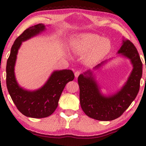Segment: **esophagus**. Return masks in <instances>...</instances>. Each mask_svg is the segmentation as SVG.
<instances>
[{
  "mask_svg": "<svg viewBox=\"0 0 146 146\" xmlns=\"http://www.w3.org/2000/svg\"><path fill=\"white\" fill-rule=\"evenodd\" d=\"M81 73V71H76V72L75 73V76L76 78H77L78 76L80 75V74Z\"/></svg>",
  "mask_w": 146,
  "mask_h": 146,
  "instance_id": "1",
  "label": "esophagus"
}]
</instances>
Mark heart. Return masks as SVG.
<instances>
[{"label":"heart","instance_id":"obj_1","mask_svg":"<svg viewBox=\"0 0 146 146\" xmlns=\"http://www.w3.org/2000/svg\"><path fill=\"white\" fill-rule=\"evenodd\" d=\"M73 53L84 55L83 60L88 66H94L110 53L111 42L108 38H101L97 34L86 33L75 35L70 42Z\"/></svg>","mask_w":146,"mask_h":146}]
</instances>
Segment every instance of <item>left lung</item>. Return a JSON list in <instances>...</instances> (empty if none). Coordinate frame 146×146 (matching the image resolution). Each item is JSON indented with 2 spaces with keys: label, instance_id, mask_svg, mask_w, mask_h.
Here are the masks:
<instances>
[{
  "label": "left lung",
  "instance_id": "left-lung-1",
  "mask_svg": "<svg viewBox=\"0 0 146 146\" xmlns=\"http://www.w3.org/2000/svg\"><path fill=\"white\" fill-rule=\"evenodd\" d=\"M117 53L129 59L133 70L126 82L117 93L104 95L91 70L80 74L78 77L81 108L86 115L95 120L110 121L120 117L139 91L142 63L137 48L131 42L123 38L122 45ZM106 62L107 60L98 64L94 70L102 67Z\"/></svg>",
  "mask_w": 146,
  "mask_h": 146
}]
</instances>
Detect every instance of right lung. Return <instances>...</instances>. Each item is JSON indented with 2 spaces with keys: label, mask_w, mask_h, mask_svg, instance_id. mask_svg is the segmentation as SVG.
<instances>
[{
  "label": "right lung",
  "mask_w": 146,
  "mask_h": 146,
  "mask_svg": "<svg viewBox=\"0 0 146 146\" xmlns=\"http://www.w3.org/2000/svg\"><path fill=\"white\" fill-rule=\"evenodd\" d=\"M46 26L38 24L29 27L15 40L6 65V86L13 102L19 111L28 117L41 118L50 116L57 108L59 98L66 84L75 75L70 70L54 71L43 86L36 90H25L19 85L15 75L18 51L23 42L45 31Z\"/></svg>",
  "instance_id": "add662e5"
}]
</instances>
